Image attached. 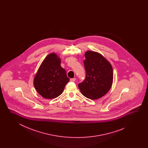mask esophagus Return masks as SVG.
<instances>
[{
	"label": "esophagus",
	"mask_w": 148,
	"mask_h": 148,
	"mask_svg": "<svg viewBox=\"0 0 148 148\" xmlns=\"http://www.w3.org/2000/svg\"><path fill=\"white\" fill-rule=\"evenodd\" d=\"M75 78H71L70 79V82H75Z\"/></svg>",
	"instance_id": "34e87169"
}]
</instances>
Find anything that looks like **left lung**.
Returning <instances> with one entry per match:
<instances>
[{
	"label": "left lung",
	"instance_id": "left-lung-1",
	"mask_svg": "<svg viewBox=\"0 0 148 148\" xmlns=\"http://www.w3.org/2000/svg\"><path fill=\"white\" fill-rule=\"evenodd\" d=\"M84 61L86 70L85 80L79 84L82 94L92 100L106 94L113 84L112 66L101 54L88 51L85 52Z\"/></svg>",
	"mask_w": 148,
	"mask_h": 148
}]
</instances>
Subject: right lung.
<instances>
[{
	"label": "right lung",
	"mask_w": 148,
	"mask_h": 148,
	"mask_svg": "<svg viewBox=\"0 0 148 148\" xmlns=\"http://www.w3.org/2000/svg\"><path fill=\"white\" fill-rule=\"evenodd\" d=\"M61 59L55 53L44 59L34 79V86L39 94L47 99H53L63 92L69 78L60 65Z\"/></svg>",
	"instance_id": "1"
}]
</instances>
